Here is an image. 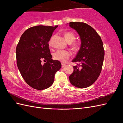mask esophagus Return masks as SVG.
<instances>
[{"instance_id": "esophagus-1", "label": "esophagus", "mask_w": 123, "mask_h": 123, "mask_svg": "<svg viewBox=\"0 0 123 123\" xmlns=\"http://www.w3.org/2000/svg\"><path fill=\"white\" fill-rule=\"evenodd\" d=\"M66 66V64H62V68H64Z\"/></svg>"}]
</instances>
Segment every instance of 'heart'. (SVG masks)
Returning a JSON list of instances; mask_svg holds the SVG:
<instances>
[{
    "instance_id": "obj_1",
    "label": "heart",
    "mask_w": 123,
    "mask_h": 123,
    "mask_svg": "<svg viewBox=\"0 0 123 123\" xmlns=\"http://www.w3.org/2000/svg\"><path fill=\"white\" fill-rule=\"evenodd\" d=\"M64 37L65 40L68 43H71L74 41L75 39V36L74 34L71 32H66L64 33ZM51 41H49V44L51 45ZM71 48L77 51L79 48V44L74 42L71 44ZM71 53L69 51H63V50H57L53 54L54 59L57 61H59L62 62H66L69 59Z\"/></svg>"
}]
</instances>
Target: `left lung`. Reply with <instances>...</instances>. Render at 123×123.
Listing matches in <instances>:
<instances>
[{
	"label": "left lung",
	"mask_w": 123,
	"mask_h": 123,
	"mask_svg": "<svg viewBox=\"0 0 123 123\" xmlns=\"http://www.w3.org/2000/svg\"><path fill=\"white\" fill-rule=\"evenodd\" d=\"M69 26L75 30L81 40L80 48L72 62L74 72L69 76L71 84L79 88L89 87L100 74L105 55L100 36L90 26L85 23L70 22Z\"/></svg>",
	"instance_id": "obj_1"
}]
</instances>
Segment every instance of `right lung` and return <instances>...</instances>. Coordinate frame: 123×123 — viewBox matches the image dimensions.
<instances>
[{
    "instance_id": "obj_1",
    "label": "right lung",
    "mask_w": 123,
    "mask_h": 123,
    "mask_svg": "<svg viewBox=\"0 0 123 123\" xmlns=\"http://www.w3.org/2000/svg\"><path fill=\"white\" fill-rule=\"evenodd\" d=\"M58 26L39 25L26 30L16 49L17 65L25 82L37 90H43L53 84L55 73L61 68L57 60L52 59L48 42ZM42 61L46 62L42 65Z\"/></svg>"
}]
</instances>
